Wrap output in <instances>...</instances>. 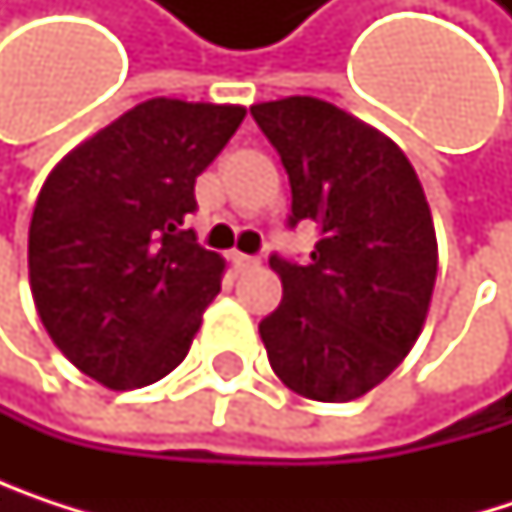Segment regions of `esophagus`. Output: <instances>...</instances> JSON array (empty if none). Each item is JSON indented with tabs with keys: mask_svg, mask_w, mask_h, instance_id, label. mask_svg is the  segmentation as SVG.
<instances>
[{
	"mask_svg": "<svg viewBox=\"0 0 512 512\" xmlns=\"http://www.w3.org/2000/svg\"><path fill=\"white\" fill-rule=\"evenodd\" d=\"M231 263H234V269H252V266H257V257L243 255V252H231Z\"/></svg>",
	"mask_w": 512,
	"mask_h": 512,
	"instance_id": "obj_1",
	"label": "esophagus"
}]
</instances>
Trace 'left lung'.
<instances>
[{"instance_id":"obj_1","label":"left lung","mask_w":512,"mask_h":512,"mask_svg":"<svg viewBox=\"0 0 512 512\" xmlns=\"http://www.w3.org/2000/svg\"><path fill=\"white\" fill-rule=\"evenodd\" d=\"M290 177L296 222L320 240L305 266L269 257L281 305L260 320L275 376L320 403L376 388L415 347L439 269L424 186L376 127L317 97L252 106Z\"/></svg>"}]
</instances>
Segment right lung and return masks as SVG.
Wrapping results in <instances>:
<instances>
[{
    "label": "right lung",
    "instance_id": "obj_1",
    "mask_svg": "<svg viewBox=\"0 0 512 512\" xmlns=\"http://www.w3.org/2000/svg\"><path fill=\"white\" fill-rule=\"evenodd\" d=\"M243 106L154 97L76 145L41 186L29 284L52 344L112 391L145 388L192 347L225 260L186 231L195 177Z\"/></svg>",
    "mask_w": 512,
    "mask_h": 512
}]
</instances>
